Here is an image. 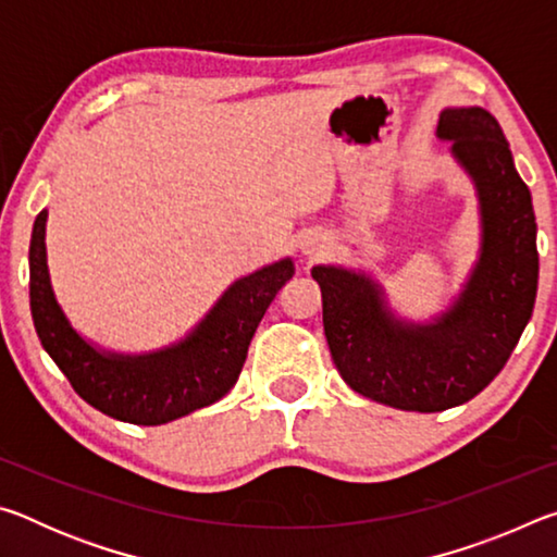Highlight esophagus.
<instances>
[{
  "label": "esophagus",
  "mask_w": 557,
  "mask_h": 557,
  "mask_svg": "<svg viewBox=\"0 0 557 557\" xmlns=\"http://www.w3.org/2000/svg\"><path fill=\"white\" fill-rule=\"evenodd\" d=\"M324 248H326V245H324L322 235H319V238H309V240L301 243V250H305L307 256H319V252H322Z\"/></svg>",
  "instance_id": "1"
}]
</instances>
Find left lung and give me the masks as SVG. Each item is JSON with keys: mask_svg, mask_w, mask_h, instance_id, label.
Returning a JSON list of instances; mask_svg holds the SVG:
<instances>
[{"mask_svg": "<svg viewBox=\"0 0 557 557\" xmlns=\"http://www.w3.org/2000/svg\"><path fill=\"white\" fill-rule=\"evenodd\" d=\"M437 137L479 194L482 248L461 295L428 324L398 319L363 272L317 265L329 351L356 393L398 410L440 412L482 393L533 314L539 248L531 191L484 108L442 110Z\"/></svg>", "mask_w": 557, "mask_h": 557, "instance_id": "8db88e82", "label": "left lung"}]
</instances>
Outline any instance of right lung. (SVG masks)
<instances>
[{
	"instance_id": "obj_1",
	"label": "right lung",
	"mask_w": 557,
	"mask_h": 557,
	"mask_svg": "<svg viewBox=\"0 0 557 557\" xmlns=\"http://www.w3.org/2000/svg\"><path fill=\"white\" fill-rule=\"evenodd\" d=\"M46 215H36L29 245L36 334L83 400L132 425H164L221 400L238 381L250 338L270 301L295 275V265L285 258L240 277L191 334L154 354L100 351L75 332L55 301L46 265Z\"/></svg>"
}]
</instances>
